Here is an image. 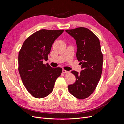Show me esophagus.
Returning <instances> with one entry per match:
<instances>
[{"instance_id":"34e87169","label":"esophagus","mask_w":124,"mask_h":124,"mask_svg":"<svg viewBox=\"0 0 124 124\" xmlns=\"http://www.w3.org/2000/svg\"><path fill=\"white\" fill-rule=\"evenodd\" d=\"M62 73H69V71H66V70H65L64 69H63L62 70Z\"/></svg>"}]
</instances>
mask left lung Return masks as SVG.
I'll return each mask as SVG.
<instances>
[{"label": "left lung", "mask_w": 124, "mask_h": 124, "mask_svg": "<svg viewBox=\"0 0 124 124\" xmlns=\"http://www.w3.org/2000/svg\"><path fill=\"white\" fill-rule=\"evenodd\" d=\"M66 31L76 41L78 47L77 58L83 70L80 73L76 71L71 73L76 81L68 85L69 93L78 99L87 98L95 90L102 72L103 56L100 41L94 33L87 28L78 27Z\"/></svg>", "instance_id": "left-lung-1"}]
</instances>
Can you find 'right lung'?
<instances>
[{
  "label": "right lung",
  "instance_id": "right-lung-1",
  "mask_svg": "<svg viewBox=\"0 0 124 124\" xmlns=\"http://www.w3.org/2000/svg\"><path fill=\"white\" fill-rule=\"evenodd\" d=\"M64 30L41 29L25 40L18 53V72L29 93L36 98L47 96L53 89L62 68L43 63L52 44Z\"/></svg>",
  "mask_w": 124,
  "mask_h": 124
}]
</instances>
